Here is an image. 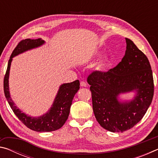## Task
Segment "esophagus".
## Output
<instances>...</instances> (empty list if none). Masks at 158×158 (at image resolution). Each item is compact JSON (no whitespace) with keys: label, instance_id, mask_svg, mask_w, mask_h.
<instances>
[{"label":"esophagus","instance_id":"34e87169","mask_svg":"<svg viewBox=\"0 0 158 158\" xmlns=\"http://www.w3.org/2000/svg\"><path fill=\"white\" fill-rule=\"evenodd\" d=\"M80 85H81V86H82V87H86L88 85H87V84L85 81H81V82H80Z\"/></svg>","mask_w":158,"mask_h":158}]
</instances>
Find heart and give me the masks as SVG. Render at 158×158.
Instances as JSON below:
<instances>
[{
    "instance_id": "1",
    "label": "heart",
    "mask_w": 158,
    "mask_h": 158,
    "mask_svg": "<svg viewBox=\"0 0 158 158\" xmlns=\"http://www.w3.org/2000/svg\"><path fill=\"white\" fill-rule=\"evenodd\" d=\"M105 63H106V60H104L103 62H102L100 65H99V66H98V68H102V67L105 65Z\"/></svg>"
}]
</instances>
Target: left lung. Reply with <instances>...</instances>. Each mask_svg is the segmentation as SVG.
Instances as JSON below:
<instances>
[{"mask_svg":"<svg viewBox=\"0 0 158 158\" xmlns=\"http://www.w3.org/2000/svg\"><path fill=\"white\" fill-rule=\"evenodd\" d=\"M126 51L121 62L106 72L93 71L87 78L90 85L93 109L102 127L112 132L132 128L145 115L154 94L153 73L146 56L131 40L125 38ZM135 89V99L120 103V93Z\"/></svg>","mask_w":158,"mask_h":158,"instance_id":"1","label":"left lung"}]
</instances>
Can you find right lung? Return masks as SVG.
Masks as SVG:
<instances>
[{
  "mask_svg": "<svg viewBox=\"0 0 158 158\" xmlns=\"http://www.w3.org/2000/svg\"><path fill=\"white\" fill-rule=\"evenodd\" d=\"M44 42L40 38L37 40L26 39L19 42L10 56L3 80V89L5 98L13 112L22 123L24 124L29 129L36 132H52L60 129L65 124L69 116V109L73 98L79 90L80 85L79 80L61 85L52 107L47 114L41 117L31 118L26 116L17 109L12 99L10 98L8 86L9 73L12 58L25 51L40 46L44 44Z\"/></svg>",
  "mask_w": 158,
  "mask_h": 158,
  "instance_id": "add662e5",
  "label": "right lung"
}]
</instances>
